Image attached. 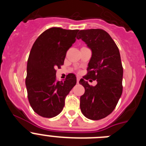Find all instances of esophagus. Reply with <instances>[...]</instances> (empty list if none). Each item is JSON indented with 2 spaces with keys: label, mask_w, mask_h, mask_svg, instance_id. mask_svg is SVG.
I'll return each instance as SVG.
<instances>
[{
  "label": "esophagus",
  "mask_w": 146,
  "mask_h": 146,
  "mask_svg": "<svg viewBox=\"0 0 146 146\" xmlns=\"http://www.w3.org/2000/svg\"><path fill=\"white\" fill-rule=\"evenodd\" d=\"M80 79V78L79 77H77V83H79Z\"/></svg>",
  "instance_id": "34e87169"
}]
</instances>
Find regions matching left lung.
Masks as SVG:
<instances>
[{
    "label": "left lung",
    "instance_id": "obj_1",
    "mask_svg": "<svg viewBox=\"0 0 146 146\" xmlns=\"http://www.w3.org/2000/svg\"><path fill=\"white\" fill-rule=\"evenodd\" d=\"M77 38L86 42L92 51L87 74L79 82L85 88L80 96L81 112L88 119H102L114 110L123 91L119 50L102 29L81 30ZM89 79L96 80L98 84L90 86L86 81Z\"/></svg>",
    "mask_w": 146,
    "mask_h": 146
}]
</instances>
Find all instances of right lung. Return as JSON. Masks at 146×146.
Wrapping results in <instances>:
<instances>
[{"label":"right lung","mask_w":146,"mask_h":146,"mask_svg":"<svg viewBox=\"0 0 146 146\" xmlns=\"http://www.w3.org/2000/svg\"><path fill=\"white\" fill-rule=\"evenodd\" d=\"M79 30L51 28L35 41L30 52L25 79L28 98L35 113L52 118L63 110L65 98L76 85L77 78L69 74L64 81L56 80V69L64 65Z\"/></svg>","instance_id":"add662e5"}]
</instances>
